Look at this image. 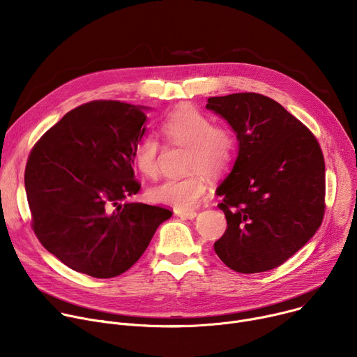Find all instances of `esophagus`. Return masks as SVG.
<instances>
[{
	"label": "esophagus",
	"mask_w": 357,
	"mask_h": 357,
	"mask_svg": "<svg viewBox=\"0 0 357 357\" xmlns=\"http://www.w3.org/2000/svg\"><path fill=\"white\" fill-rule=\"evenodd\" d=\"M175 215H176V216H179V218H182V219H193V218H196L197 212H195V211H188V212L175 211Z\"/></svg>",
	"instance_id": "esophagus-1"
}]
</instances>
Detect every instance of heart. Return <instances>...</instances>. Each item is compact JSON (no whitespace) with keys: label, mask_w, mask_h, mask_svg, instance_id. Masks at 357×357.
<instances>
[{"label":"heart","mask_w":357,"mask_h":357,"mask_svg":"<svg viewBox=\"0 0 357 357\" xmlns=\"http://www.w3.org/2000/svg\"><path fill=\"white\" fill-rule=\"evenodd\" d=\"M161 134L169 145L188 149L186 171L192 172L182 178L165 179L151 188L148 196L160 205L188 212L197 205L208 189L205 178L198 172L218 178L233 165L237 148L236 134L225 124H213L208 114L192 106H183L171 113L161 124ZM160 151L158 139L151 134L139 137L134 144L132 161L144 176L158 175Z\"/></svg>","instance_id":"b5f03b06"}]
</instances>
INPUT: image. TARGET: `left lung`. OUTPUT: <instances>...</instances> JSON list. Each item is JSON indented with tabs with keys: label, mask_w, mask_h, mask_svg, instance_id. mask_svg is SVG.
<instances>
[{
	"label": "left lung",
	"mask_w": 357,
	"mask_h": 357,
	"mask_svg": "<svg viewBox=\"0 0 357 357\" xmlns=\"http://www.w3.org/2000/svg\"><path fill=\"white\" fill-rule=\"evenodd\" d=\"M206 107L237 134L238 157L218 188L227 229L219 259L241 274L284 264L310 241L325 215V161L312 131L259 93L211 97Z\"/></svg>",
	"instance_id": "obj_1"
}]
</instances>
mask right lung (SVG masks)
Segmentation results:
<instances>
[{"label":"right lung","mask_w":357,"mask_h":357,"mask_svg":"<svg viewBox=\"0 0 357 357\" xmlns=\"http://www.w3.org/2000/svg\"><path fill=\"white\" fill-rule=\"evenodd\" d=\"M142 109L119 100L89 101L50 127L29 152L31 227L77 273L94 278L126 273L172 216L162 206L121 203L141 188L132 148L145 132Z\"/></svg>","instance_id":"obj_1"}]
</instances>
